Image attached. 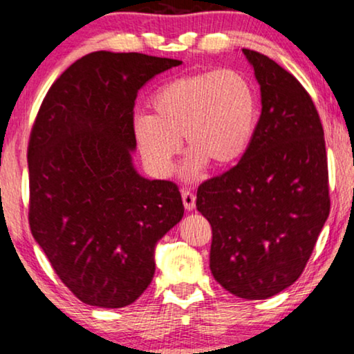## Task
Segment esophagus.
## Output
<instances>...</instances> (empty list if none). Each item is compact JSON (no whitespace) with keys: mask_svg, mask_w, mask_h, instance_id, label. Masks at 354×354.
Wrapping results in <instances>:
<instances>
[{"mask_svg":"<svg viewBox=\"0 0 354 354\" xmlns=\"http://www.w3.org/2000/svg\"><path fill=\"white\" fill-rule=\"evenodd\" d=\"M181 196H183V203L184 207H186V210H192V208L196 207V196H194L191 191H187V189H183Z\"/></svg>","mask_w":354,"mask_h":354,"instance_id":"obj_1","label":"esophagus"}]
</instances>
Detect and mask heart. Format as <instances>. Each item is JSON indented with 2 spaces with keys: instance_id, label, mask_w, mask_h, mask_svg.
<instances>
[{
  "instance_id": "obj_1",
  "label": "heart",
  "mask_w": 354,
  "mask_h": 354,
  "mask_svg": "<svg viewBox=\"0 0 354 354\" xmlns=\"http://www.w3.org/2000/svg\"><path fill=\"white\" fill-rule=\"evenodd\" d=\"M152 117L138 115L133 136L152 175L173 171L183 138L191 152L186 173L207 163L227 168L245 156L255 134L258 99L247 77L231 68L194 72L162 86L151 99Z\"/></svg>"
}]
</instances>
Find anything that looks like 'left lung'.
I'll use <instances>...</instances> for the list:
<instances>
[{
    "label": "left lung",
    "instance_id": "8db88e82",
    "mask_svg": "<svg viewBox=\"0 0 354 354\" xmlns=\"http://www.w3.org/2000/svg\"><path fill=\"white\" fill-rule=\"evenodd\" d=\"M242 51L260 83V120L237 165L198 186L196 207L212 226L216 282L265 300L301 276L327 220V153L310 93L265 54Z\"/></svg>",
    "mask_w": 354,
    "mask_h": 354
}]
</instances>
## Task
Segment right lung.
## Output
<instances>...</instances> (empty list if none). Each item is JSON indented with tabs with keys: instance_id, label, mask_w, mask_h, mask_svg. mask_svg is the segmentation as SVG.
<instances>
[{
	"instance_id": "1",
	"label": "right lung",
	"mask_w": 354,
	"mask_h": 354,
	"mask_svg": "<svg viewBox=\"0 0 354 354\" xmlns=\"http://www.w3.org/2000/svg\"><path fill=\"white\" fill-rule=\"evenodd\" d=\"M181 61L96 51L51 84L30 131L28 223L59 279L78 300L123 308L151 283L153 248L181 221L173 181L131 163L134 101Z\"/></svg>"
}]
</instances>
